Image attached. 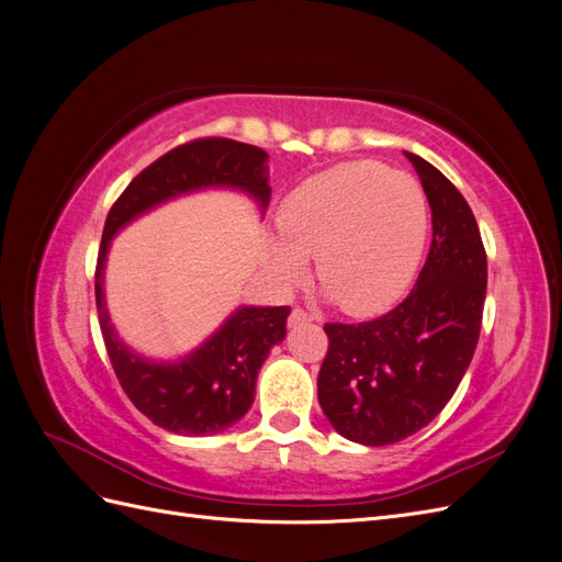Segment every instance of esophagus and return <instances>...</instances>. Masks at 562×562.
<instances>
[{"label": "esophagus", "instance_id": "esophagus-1", "mask_svg": "<svg viewBox=\"0 0 562 562\" xmlns=\"http://www.w3.org/2000/svg\"><path fill=\"white\" fill-rule=\"evenodd\" d=\"M307 321H314V314H307L304 310H300V307H295L293 312H291V316H288V326H300V323H307Z\"/></svg>", "mask_w": 562, "mask_h": 562}]
</instances>
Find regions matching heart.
Segmentation results:
<instances>
[{
  "label": "heart",
  "mask_w": 562,
  "mask_h": 562,
  "mask_svg": "<svg viewBox=\"0 0 562 562\" xmlns=\"http://www.w3.org/2000/svg\"><path fill=\"white\" fill-rule=\"evenodd\" d=\"M281 236L265 258L293 285L316 255V277L349 314H372L413 281L429 236V206L419 182L375 161L328 168L297 184L279 209Z\"/></svg>",
  "instance_id": "heart-1"
}]
</instances>
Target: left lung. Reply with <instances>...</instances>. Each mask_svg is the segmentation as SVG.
<instances>
[{
	"label": "left lung",
	"mask_w": 562,
	"mask_h": 562,
	"mask_svg": "<svg viewBox=\"0 0 562 562\" xmlns=\"http://www.w3.org/2000/svg\"><path fill=\"white\" fill-rule=\"evenodd\" d=\"M431 209L434 241L398 307L366 323H326L318 403L339 436L391 446L417 434L452 398L479 345L487 258L457 187L413 151Z\"/></svg>",
	"instance_id": "left-lung-1"
}]
</instances>
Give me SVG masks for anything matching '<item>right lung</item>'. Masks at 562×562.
<instances>
[{
	"label": "right lung",
	"mask_w": 562,
	"mask_h": 562,
	"mask_svg": "<svg viewBox=\"0 0 562 562\" xmlns=\"http://www.w3.org/2000/svg\"><path fill=\"white\" fill-rule=\"evenodd\" d=\"M269 155L225 138L180 145L133 178L112 206L95 267V307L116 380L131 403L157 427L180 436H211L239 422L255 401V380L271 347L283 342L288 307L234 310L213 335L176 361L133 351L112 326L105 302V265L114 236L166 201L203 190H234L269 206Z\"/></svg>",
	"instance_id": "obj_1"
}]
</instances>
